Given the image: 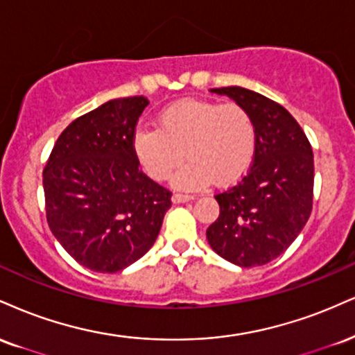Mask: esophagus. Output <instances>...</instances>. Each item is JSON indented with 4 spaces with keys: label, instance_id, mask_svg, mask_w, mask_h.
Returning a JSON list of instances; mask_svg holds the SVG:
<instances>
[{
    "label": "esophagus",
    "instance_id": "1",
    "mask_svg": "<svg viewBox=\"0 0 355 355\" xmlns=\"http://www.w3.org/2000/svg\"><path fill=\"white\" fill-rule=\"evenodd\" d=\"M190 200H193V195H189V193H173V196H172V202L173 203H185V202H190Z\"/></svg>",
    "mask_w": 355,
    "mask_h": 355
}]
</instances>
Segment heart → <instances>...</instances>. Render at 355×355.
<instances>
[{
  "mask_svg": "<svg viewBox=\"0 0 355 355\" xmlns=\"http://www.w3.org/2000/svg\"><path fill=\"white\" fill-rule=\"evenodd\" d=\"M132 144L137 160L153 180H166L185 153L189 160L175 173V185L189 190L203 189L211 180L228 185L253 162L256 125L236 102L190 99L162 110L159 129H137Z\"/></svg>",
  "mask_w": 355,
  "mask_h": 355,
  "instance_id": "obj_1",
  "label": "heart"
}]
</instances>
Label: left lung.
Segmentation results:
<instances>
[{
    "label": "left lung",
    "mask_w": 355,
    "mask_h": 355,
    "mask_svg": "<svg viewBox=\"0 0 355 355\" xmlns=\"http://www.w3.org/2000/svg\"><path fill=\"white\" fill-rule=\"evenodd\" d=\"M248 109L256 125L250 170L236 185L215 195L220 216L207 240L226 261L263 266L288 250L313 210V147L296 119L277 102L245 87H220Z\"/></svg>",
    "instance_id": "obj_1"
}]
</instances>
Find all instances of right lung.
Listing matches in <instances>:
<instances>
[{
  "instance_id": "add662e5",
  "label": "right lung",
  "mask_w": 355,
  "mask_h": 355,
  "mask_svg": "<svg viewBox=\"0 0 355 355\" xmlns=\"http://www.w3.org/2000/svg\"><path fill=\"white\" fill-rule=\"evenodd\" d=\"M148 101L122 97L72 121L42 170L46 220L84 268L117 272L150 250L172 191L139 168L134 134Z\"/></svg>"
}]
</instances>
